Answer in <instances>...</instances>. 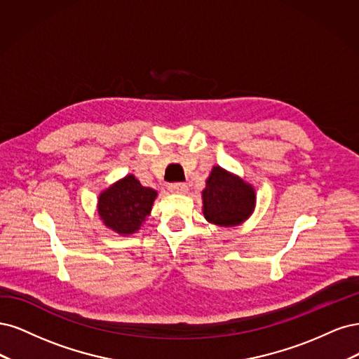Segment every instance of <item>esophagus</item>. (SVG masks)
I'll return each mask as SVG.
<instances>
[{
	"mask_svg": "<svg viewBox=\"0 0 359 359\" xmlns=\"http://www.w3.org/2000/svg\"><path fill=\"white\" fill-rule=\"evenodd\" d=\"M170 191L175 192V194H187L188 192V184L187 183H171L170 184Z\"/></svg>",
	"mask_w": 359,
	"mask_h": 359,
	"instance_id": "esophagus-1",
	"label": "esophagus"
}]
</instances>
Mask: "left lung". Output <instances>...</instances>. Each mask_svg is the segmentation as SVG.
Listing matches in <instances>:
<instances>
[{
	"label": "left lung",
	"instance_id": "obj_1",
	"mask_svg": "<svg viewBox=\"0 0 359 359\" xmlns=\"http://www.w3.org/2000/svg\"><path fill=\"white\" fill-rule=\"evenodd\" d=\"M201 196L204 217L219 226L243 224L257 203V194L250 183L219 165L212 168Z\"/></svg>",
	"mask_w": 359,
	"mask_h": 359
}]
</instances>
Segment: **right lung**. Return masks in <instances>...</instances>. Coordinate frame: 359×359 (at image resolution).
<instances>
[{"mask_svg": "<svg viewBox=\"0 0 359 359\" xmlns=\"http://www.w3.org/2000/svg\"><path fill=\"white\" fill-rule=\"evenodd\" d=\"M158 192L146 188L133 175L113 183L98 196V215L114 233L128 236L140 229L152 210Z\"/></svg>", "mask_w": 359, "mask_h": 359, "instance_id": "right-lung-1", "label": "right lung"}]
</instances>
